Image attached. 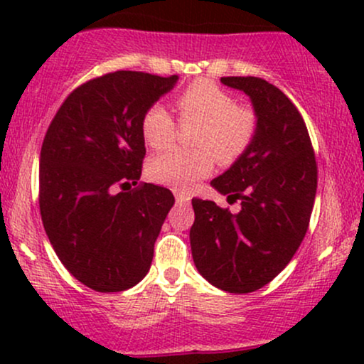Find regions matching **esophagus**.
<instances>
[{"label":"esophagus","instance_id":"34e87169","mask_svg":"<svg viewBox=\"0 0 364 364\" xmlns=\"http://www.w3.org/2000/svg\"><path fill=\"white\" fill-rule=\"evenodd\" d=\"M174 196H176L178 203H188V202H190V195L185 193V191H174Z\"/></svg>","mask_w":364,"mask_h":364}]
</instances>
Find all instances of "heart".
<instances>
[{
    "label": "heart",
    "instance_id": "obj_1",
    "mask_svg": "<svg viewBox=\"0 0 364 364\" xmlns=\"http://www.w3.org/2000/svg\"><path fill=\"white\" fill-rule=\"evenodd\" d=\"M181 124H198L195 150L174 149L149 162L152 181L174 190H188L214 168V161L232 164L252 147L258 132L253 107L236 104L235 97L210 80L188 85L176 97ZM178 124L164 104L156 102L141 118V135L150 149L164 150L176 140Z\"/></svg>",
    "mask_w": 364,
    "mask_h": 364
}]
</instances>
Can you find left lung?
Returning <instances> with one entry per match:
<instances>
[{
    "label": "left lung",
    "mask_w": 364,
    "mask_h": 364,
    "mask_svg": "<svg viewBox=\"0 0 364 364\" xmlns=\"http://www.w3.org/2000/svg\"><path fill=\"white\" fill-rule=\"evenodd\" d=\"M250 95L258 132L250 147L210 185L231 214L210 200H191L190 245L198 272L219 289L245 294L282 272L308 231L316 195L315 152L303 116L282 90L258 77H223Z\"/></svg>",
    "instance_id": "obj_1"
}]
</instances>
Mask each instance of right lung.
Here are the masks:
<instances>
[{
	"instance_id": "add662e5",
	"label": "right lung",
	"mask_w": 364,
	"mask_h": 364,
	"mask_svg": "<svg viewBox=\"0 0 364 364\" xmlns=\"http://www.w3.org/2000/svg\"><path fill=\"white\" fill-rule=\"evenodd\" d=\"M178 75L112 72L77 87L58 109L41 149L39 207L54 252L97 292L145 277L174 196L140 183L145 111ZM133 184L132 191L126 188Z\"/></svg>"
}]
</instances>
